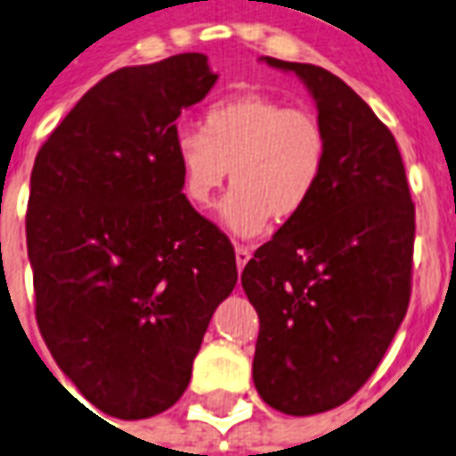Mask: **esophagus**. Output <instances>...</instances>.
<instances>
[{
  "label": "esophagus",
  "instance_id": "obj_1",
  "mask_svg": "<svg viewBox=\"0 0 456 456\" xmlns=\"http://www.w3.org/2000/svg\"><path fill=\"white\" fill-rule=\"evenodd\" d=\"M234 251H236V267H239V270H243V267H246V263L251 260V248H248V246H241V243H239Z\"/></svg>",
  "mask_w": 456,
  "mask_h": 456
}]
</instances>
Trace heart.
I'll list each match as a JSON object with an SVG mask.
<instances>
[{"instance_id": "1", "label": "heart", "mask_w": 456, "mask_h": 456, "mask_svg": "<svg viewBox=\"0 0 456 456\" xmlns=\"http://www.w3.org/2000/svg\"><path fill=\"white\" fill-rule=\"evenodd\" d=\"M174 165L183 198L210 208L227 176L222 224L236 236L263 234L273 215L291 220L313 198L328 162V134L308 110L263 93H243L208 107L203 131L174 135Z\"/></svg>"}]
</instances>
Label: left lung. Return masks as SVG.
<instances>
[{
	"label": "left lung",
	"mask_w": 456,
	"mask_h": 456,
	"mask_svg": "<svg viewBox=\"0 0 456 456\" xmlns=\"http://www.w3.org/2000/svg\"><path fill=\"white\" fill-rule=\"evenodd\" d=\"M260 61L298 76L328 134L313 198L241 273L260 318L256 390L277 411L313 416L361 390L404 321L413 203L395 135L342 78L313 64Z\"/></svg>",
	"instance_id": "obj_1"
}]
</instances>
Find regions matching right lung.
I'll return each instance as SVG.
<instances>
[{
  "mask_svg": "<svg viewBox=\"0 0 456 456\" xmlns=\"http://www.w3.org/2000/svg\"><path fill=\"white\" fill-rule=\"evenodd\" d=\"M215 81L198 52L119 69L35 158L26 239L37 325L61 373L114 419H151L182 397L236 284L234 248L183 198L172 155L179 114Z\"/></svg>",
  "mask_w": 456,
  "mask_h": 456,
  "instance_id": "1",
  "label": "right lung"
}]
</instances>
